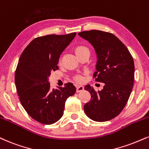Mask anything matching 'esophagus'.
<instances>
[{
	"instance_id": "1",
	"label": "esophagus",
	"mask_w": 149,
	"mask_h": 149,
	"mask_svg": "<svg viewBox=\"0 0 149 149\" xmlns=\"http://www.w3.org/2000/svg\"><path fill=\"white\" fill-rule=\"evenodd\" d=\"M83 89H84V87H83V86L79 85V86H78V87H77L76 92H81V91L83 90Z\"/></svg>"
}]
</instances>
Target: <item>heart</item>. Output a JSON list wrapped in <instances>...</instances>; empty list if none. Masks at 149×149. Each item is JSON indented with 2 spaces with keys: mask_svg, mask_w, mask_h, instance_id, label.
Here are the masks:
<instances>
[{
  "mask_svg": "<svg viewBox=\"0 0 149 149\" xmlns=\"http://www.w3.org/2000/svg\"><path fill=\"white\" fill-rule=\"evenodd\" d=\"M74 51H75V53H76V55H78L80 54V53H84V52L89 51V49L84 46H78L75 48ZM76 79L78 82H81V81H82V77L78 76L76 77Z\"/></svg>",
  "mask_w": 149,
  "mask_h": 149,
  "instance_id": "heart-1",
  "label": "heart"
}]
</instances>
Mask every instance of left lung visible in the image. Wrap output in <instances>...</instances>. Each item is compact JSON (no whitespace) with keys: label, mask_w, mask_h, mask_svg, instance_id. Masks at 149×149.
<instances>
[{"label":"left lung","mask_w":149,"mask_h":149,"mask_svg":"<svg viewBox=\"0 0 149 149\" xmlns=\"http://www.w3.org/2000/svg\"><path fill=\"white\" fill-rule=\"evenodd\" d=\"M92 44L97 62L94 77L105 83L103 89L96 92L93 87H85L91 100L84 105V111L95 121H109L119 115L126 106L134 84L135 65L128 49L115 35L92 30L78 33Z\"/></svg>","instance_id":"1"}]
</instances>
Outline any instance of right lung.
I'll use <instances>...</instances> for the list:
<instances>
[{
	"label": "right lung",
	"instance_id": "1",
	"mask_svg": "<svg viewBox=\"0 0 149 149\" xmlns=\"http://www.w3.org/2000/svg\"><path fill=\"white\" fill-rule=\"evenodd\" d=\"M76 33L37 37L21 53L15 71V85L23 108L44 124L57 122L64 114L65 102L76 93L72 83L51 88L48 77L58 69L59 58Z\"/></svg>",
	"mask_w": 149,
	"mask_h": 149
}]
</instances>
